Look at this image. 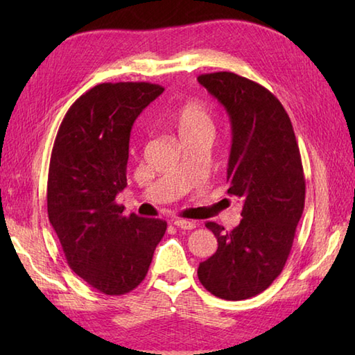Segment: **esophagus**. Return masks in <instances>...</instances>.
<instances>
[{
    "label": "esophagus",
    "instance_id": "1",
    "mask_svg": "<svg viewBox=\"0 0 355 355\" xmlns=\"http://www.w3.org/2000/svg\"><path fill=\"white\" fill-rule=\"evenodd\" d=\"M173 225H177L178 229H184V230L195 229V223L187 221V220H173Z\"/></svg>",
    "mask_w": 355,
    "mask_h": 355
}]
</instances>
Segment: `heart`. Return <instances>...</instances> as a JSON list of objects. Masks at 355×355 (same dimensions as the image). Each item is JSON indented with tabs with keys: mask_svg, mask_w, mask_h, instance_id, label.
Returning a JSON list of instances; mask_svg holds the SVG:
<instances>
[{
	"mask_svg": "<svg viewBox=\"0 0 355 355\" xmlns=\"http://www.w3.org/2000/svg\"><path fill=\"white\" fill-rule=\"evenodd\" d=\"M169 126L184 143L197 137H210L214 132V117L206 102L191 99L172 111Z\"/></svg>",
	"mask_w": 355,
	"mask_h": 355,
	"instance_id": "1",
	"label": "heart"
}]
</instances>
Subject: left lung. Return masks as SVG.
Returning a JSON list of instances; mask_svg holds the SVG:
<instances>
[{
    "label": "left lung",
    "instance_id": "left-lung-1",
    "mask_svg": "<svg viewBox=\"0 0 355 355\" xmlns=\"http://www.w3.org/2000/svg\"><path fill=\"white\" fill-rule=\"evenodd\" d=\"M227 111L232 148L227 193L243 202L230 232L206 223L216 252L200 263L198 279L214 296L243 300L281 275L305 206V178L291 120L275 94L230 71L198 76Z\"/></svg>",
    "mask_w": 355,
    "mask_h": 355
}]
</instances>
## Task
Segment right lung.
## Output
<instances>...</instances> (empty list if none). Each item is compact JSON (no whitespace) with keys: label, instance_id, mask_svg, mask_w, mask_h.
Here are the masks:
<instances>
[{"label":"right lung","instance_id":"right-lung-1","mask_svg":"<svg viewBox=\"0 0 355 355\" xmlns=\"http://www.w3.org/2000/svg\"><path fill=\"white\" fill-rule=\"evenodd\" d=\"M163 92L149 82L96 85L67 111L53 145L49 220L70 268L110 296L145 279L166 232V221L125 216L116 202L126 187L132 125Z\"/></svg>","mask_w":355,"mask_h":355}]
</instances>
